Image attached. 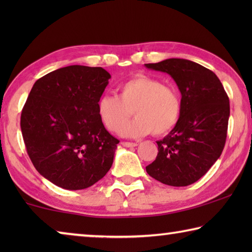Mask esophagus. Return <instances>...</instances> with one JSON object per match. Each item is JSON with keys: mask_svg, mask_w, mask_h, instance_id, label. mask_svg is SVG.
Listing matches in <instances>:
<instances>
[{"mask_svg": "<svg viewBox=\"0 0 252 252\" xmlns=\"http://www.w3.org/2000/svg\"><path fill=\"white\" fill-rule=\"evenodd\" d=\"M122 146H123V147H126V148H131V147H136V146H138V143H136V142H126V141H123V142H122Z\"/></svg>", "mask_w": 252, "mask_h": 252, "instance_id": "obj_1", "label": "esophagus"}]
</instances>
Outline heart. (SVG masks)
Masks as SVG:
<instances>
[{
  "label": "heart",
  "instance_id": "heart-1",
  "mask_svg": "<svg viewBox=\"0 0 252 252\" xmlns=\"http://www.w3.org/2000/svg\"><path fill=\"white\" fill-rule=\"evenodd\" d=\"M133 110L138 117L127 126ZM181 112L178 89L147 75L125 81L118 87V95H103L97 103V113L106 129L119 133L123 128L122 133L126 136L151 132L155 135L167 134L177 126Z\"/></svg>",
  "mask_w": 252,
  "mask_h": 252
}]
</instances>
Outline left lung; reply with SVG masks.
I'll list each match as a JSON object with an SVG mask.
<instances>
[{"label":"left lung","mask_w":252,"mask_h":252,"mask_svg":"<svg viewBox=\"0 0 252 252\" xmlns=\"http://www.w3.org/2000/svg\"><path fill=\"white\" fill-rule=\"evenodd\" d=\"M146 66L171 75L182 100L180 120L167 136L157 141L159 152L146 167L147 172L168 186L192 185L222 153L230 116L229 97L218 76L189 60L168 59Z\"/></svg>","instance_id":"1"}]
</instances>
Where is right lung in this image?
I'll return each mask as SVG.
<instances>
[{"label": "right lung", "mask_w": 252, "mask_h": 252, "mask_svg": "<svg viewBox=\"0 0 252 252\" xmlns=\"http://www.w3.org/2000/svg\"><path fill=\"white\" fill-rule=\"evenodd\" d=\"M110 78L102 67L70 65L34 83L21 113V130L33 165L55 186L85 189L112 165L120 141L97 113Z\"/></svg>", "instance_id": "1"}]
</instances>
